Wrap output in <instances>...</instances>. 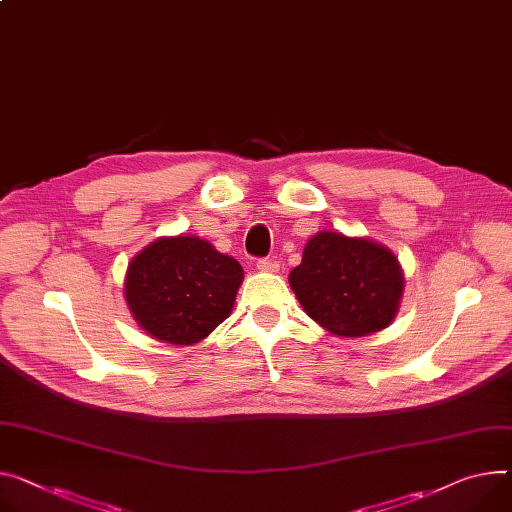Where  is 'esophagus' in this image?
<instances>
[{"instance_id":"obj_1","label":"esophagus","mask_w":512,"mask_h":512,"mask_svg":"<svg viewBox=\"0 0 512 512\" xmlns=\"http://www.w3.org/2000/svg\"><path fill=\"white\" fill-rule=\"evenodd\" d=\"M256 266H258V270H262V272H277V270H279L277 260H272V258H260V260L256 262Z\"/></svg>"}]
</instances>
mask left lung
<instances>
[{"label": "left lung", "instance_id": "obj_1", "mask_svg": "<svg viewBox=\"0 0 512 512\" xmlns=\"http://www.w3.org/2000/svg\"><path fill=\"white\" fill-rule=\"evenodd\" d=\"M289 283L311 320L346 338L387 328L404 293L402 266L391 250L338 231L313 235Z\"/></svg>", "mask_w": 512, "mask_h": 512}]
</instances>
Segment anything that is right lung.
<instances>
[{"label": "right lung", "instance_id": "1", "mask_svg": "<svg viewBox=\"0 0 512 512\" xmlns=\"http://www.w3.org/2000/svg\"><path fill=\"white\" fill-rule=\"evenodd\" d=\"M244 281L240 262L196 235L157 238L129 264L125 299L155 340L190 346L227 316Z\"/></svg>", "mask_w": 512, "mask_h": 512}]
</instances>
